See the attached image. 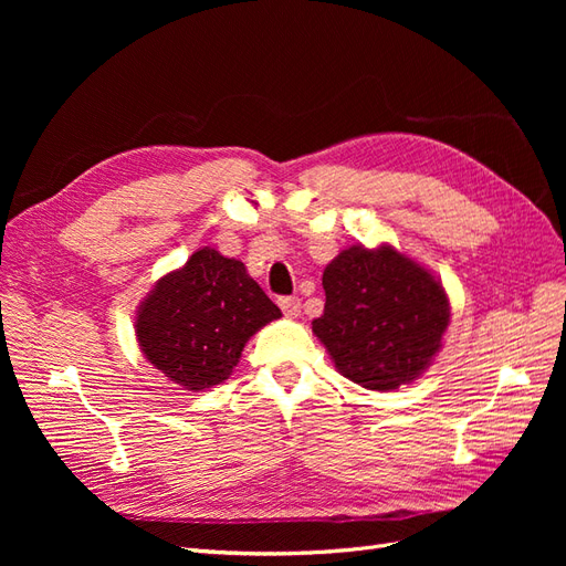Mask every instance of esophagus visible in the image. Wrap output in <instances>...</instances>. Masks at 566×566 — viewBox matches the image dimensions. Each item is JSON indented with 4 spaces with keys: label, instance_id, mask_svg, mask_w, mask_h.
<instances>
[{
    "label": "esophagus",
    "instance_id": "34e87169",
    "mask_svg": "<svg viewBox=\"0 0 566 566\" xmlns=\"http://www.w3.org/2000/svg\"><path fill=\"white\" fill-rule=\"evenodd\" d=\"M279 306H281L283 314H285L287 318H297L300 312H302L300 297H281V300H279Z\"/></svg>",
    "mask_w": 566,
    "mask_h": 566
}]
</instances>
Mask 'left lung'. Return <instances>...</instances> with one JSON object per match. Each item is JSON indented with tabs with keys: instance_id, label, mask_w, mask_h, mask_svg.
I'll list each match as a JSON object with an SVG mask.
<instances>
[{
	"instance_id": "8db88e82",
	"label": "left lung",
	"mask_w": 566,
	"mask_h": 566,
	"mask_svg": "<svg viewBox=\"0 0 566 566\" xmlns=\"http://www.w3.org/2000/svg\"><path fill=\"white\" fill-rule=\"evenodd\" d=\"M323 290L325 310L312 331L345 378L387 391L432 364L451 306L424 266L391 245H354L325 266Z\"/></svg>"
}]
</instances>
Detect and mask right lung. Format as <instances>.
Here are the masks:
<instances>
[{"instance_id": "1", "label": "right lung", "mask_w": 566, "mask_h": 566, "mask_svg": "<svg viewBox=\"0 0 566 566\" xmlns=\"http://www.w3.org/2000/svg\"><path fill=\"white\" fill-rule=\"evenodd\" d=\"M281 310L245 264L202 248L156 283L136 314V337L148 361L184 389L224 382L245 342Z\"/></svg>"}]
</instances>
